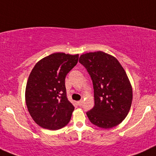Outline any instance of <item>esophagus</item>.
<instances>
[{
	"label": "esophagus",
	"instance_id": "34e87169",
	"mask_svg": "<svg viewBox=\"0 0 156 156\" xmlns=\"http://www.w3.org/2000/svg\"><path fill=\"white\" fill-rule=\"evenodd\" d=\"M77 103H78V106H81V105H82L83 101H82V100H80V101H78V102H77Z\"/></svg>",
	"mask_w": 156,
	"mask_h": 156
}]
</instances>
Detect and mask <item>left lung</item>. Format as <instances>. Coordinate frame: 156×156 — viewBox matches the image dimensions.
Returning <instances> with one entry per match:
<instances>
[{
	"label": "left lung",
	"mask_w": 156,
	"mask_h": 156,
	"mask_svg": "<svg viewBox=\"0 0 156 156\" xmlns=\"http://www.w3.org/2000/svg\"><path fill=\"white\" fill-rule=\"evenodd\" d=\"M79 62L94 85V106L87 112L88 119L101 128L117 126L128 114L133 99L126 72L115 57L103 51L84 53Z\"/></svg>",
	"instance_id": "1"
}]
</instances>
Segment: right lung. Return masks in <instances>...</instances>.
I'll use <instances>...</instances> for the list:
<instances>
[{"label":"right lung","instance_id":"right-lung-1","mask_svg":"<svg viewBox=\"0 0 156 156\" xmlns=\"http://www.w3.org/2000/svg\"><path fill=\"white\" fill-rule=\"evenodd\" d=\"M78 54L54 53L39 60L30 73L26 103L36 124L48 130L67 125L75 109L66 97L65 78L78 63Z\"/></svg>","mask_w":156,"mask_h":156}]
</instances>
